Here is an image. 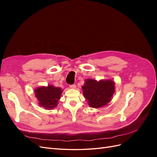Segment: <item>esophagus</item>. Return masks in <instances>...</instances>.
I'll return each instance as SVG.
<instances>
[{
	"mask_svg": "<svg viewBox=\"0 0 157 157\" xmlns=\"http://www.w3.org/2000/svg\"><path fill=\"white\" fill-rule=\"evenodd\" d=\"M69 88L71 89H75L76 88V85L75 84H72V85H70Z\"/></svg>",
	"mask_w": 157,
	"mask_h": 157,
	"instance_id": "esophagus-1",
	"label": "esophagus"
}]
</instances>
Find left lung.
Instances as JSON below:
<instances>
[{"mask_svg":"<svg viewBox=\"0 0 157 157\" xmlns=\"http://www.w3.org/2000/svg\"><path fill=\"white\" fill-rule=\"evenodd\" d=\"M113 80H98L88 78L82 87L83 96L88 105L92 108H99L107 105L111 101L115 91Z\"/></svg>","mask_w":157,"mask_h":157,"instance_id":"1","label":"left lung"}]
</instances>
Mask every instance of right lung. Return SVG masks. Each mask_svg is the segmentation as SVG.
I'll list each match as a JSON object with an SVG mask.
<instances>
[{
    "instance_id": "1",
    "label": "right lung",
    "mask_w": 157,
    "mask_h": 157,
    "mask_svg": "<svg viewBox=\"0 0 157 157\" xmlns=\"http://www.w3.org/2000/svg\"><path fill=\"white\" fill-rule=\"evenodd\" d=\"M34 92L40 107L45 109H53L58 105L63 90L49 84L47 86L36 88Z\"/></svg>"
}]
</instances>
